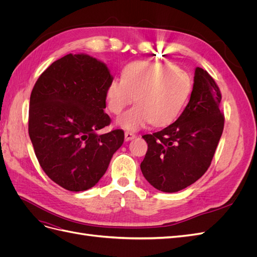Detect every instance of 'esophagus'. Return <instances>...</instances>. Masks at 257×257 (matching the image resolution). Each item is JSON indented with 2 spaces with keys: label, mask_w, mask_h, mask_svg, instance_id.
Masks as SVG:
<instances>
[{
  "label": "esophagus",
  "mask_w": 257,
  "mask_h": 257,
  "mask_svg": "<svg viewBox=\"0 0 257 257\" xmlns=\"http://www.w3.org/2000/svg\"><path fill=\"white\" fill-rule=\"evenodd\" d=\"M124 136H125V141L128 142V141H132V139L135 138V134L134 133H131V132H125V134H124Z\"/></svg>",
  "instance_id": "1"
}]
</instances>
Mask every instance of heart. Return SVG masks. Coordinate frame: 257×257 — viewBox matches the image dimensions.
Here are the masks:
<instances>
[{
  "label": "heart",
  "instance_id": "b5f03b06",
  "mask_svg": "<svg viewBox=\"0 0 257 257\" xmlns=\"http://www.w3.org/2000/svg\"><path fill=\"white\" fill-rule=\"evenodd\" d=\"M192 92L188 72L165 62H132L124 68L122 79L114 78L106 88L107 107L119 114L134 102L137 104L116 119V125L137 131L152 123L165 126L180 114Z\"/></svg>",
  "mask_w": 257,
  "mask_h": 257
}]
</instances>
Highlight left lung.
Returning a JSON list of instances; mask_svg holds the SVG:
<instances>
[{
    "instance_id": "obj_1",
    "label": "left lung",
    "mask_w": 257,
    "mask_h": 257,
    "mask_svg": "<svg viewBox=\"0 0 257 257\" xmlns=\"http://www.w3.org/2000/svg\"><path fill=\"white\" fill-rule=\"evenodd\" d=\"M221 98L214 79L196 67L191 97L180 116L162 131L143 136L148 151L141 169L155 189L178 192L207 172L224 128Z\"/></svg>"
}]
</instances>
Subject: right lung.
<instances>
[{
  "mask_svg": "<svg viewBox=\"0 0 257 257\" xmlns=\"http://www.w3.org/2000/svg\"><path fill=\"white\" fill-rule=\"evenodd\" d=\"M113 79L89 54H66L40 76L30 97L29 135L41 167L62 188L91 189L104 176L124 132L97 134L110 124L106 88Z\"/></svg>",
  "mask_w": 257,
  "mask_h": 257,
  "instance_id": "right-lung-1",
  "label": "right lung"
}]
</instances>
